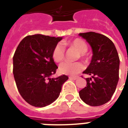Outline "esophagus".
<instances>
[{"label":"esophagus","mask_w":128,"mask_h":128,"mask_svg":"<svg viewBox=\"0 0 128 128\" xmlns=\"http://www.w3.org/2000/svg\"><path fill=\"white\" fill-rule=\"evenodd\" d=\"M69 78L71 80H76L77 78H78V76H70Z\"/></svg>","instance_id":"1"}]
</instances>
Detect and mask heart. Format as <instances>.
<instances>
[{
    "instance_id": "1",
    "label": "heart",
    "mask_w": 128,
    "mask_h": 128,
    "mask_svg": "<svg viewBox=\"0 0 128 128\" xmlns=\"http://www.w3.org/2000/svg\"><path fill=\"white\" fill-rule=\"evenodd\" d=\"M69 45L74 47L80 53V56H84V53L88 50V45L85 41L80 38H76L70 42ZM53 60L56 62H62L65 56V48L61 43H58L52 50ZM84 69V65L80 62H64L59 66V71L61 74L75 76Z\"/></svg>"
}]
</instances>
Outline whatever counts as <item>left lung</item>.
I'll return each mask as SVG.
<instances>
[{
	"label": "left lung",
	"instance_id": "8db88e82",
	"mask_svg": "<svg viewBox=\"0 0 128 128\" xmlns=\"http://www.w3.org/2000/svg\"><path fill=\"white\" fill-rule=\"evenodd\" d=\"M92 48L91 63L83 73L87 84L79 92L80 98L88 105L99 106L107 103L114 93L119 80L120 58L113 42L94 32L80 33Z\"/></svg>",
	"mask_w": 128,
	"mask_h": 128
}]
</instances>
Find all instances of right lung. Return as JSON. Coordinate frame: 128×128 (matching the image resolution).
I'll use <instances>...</instances> for the list:
<instances>
[{
  "label": "right lung",
  "instance_id": "right-lung-1",
  "mask_svg": "<svg viewBox=\"0 0 128 128\" xmlns=\"http://www.w3.org/2000/svg\"><path fill=\"white\" fill-rule=\"evenodd\" d=\"M61 37L29 35L22 40L13 56V74L19 93L35 107L50 105L60 95L66 75L51 78L58 66L52 53Z\"/></svg>",
  "mask_w": 128,
  "mask_h": 128
}]
</instances>
